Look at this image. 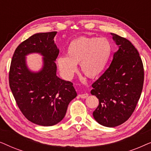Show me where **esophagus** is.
<instances>
[{"mask_svg": "<svg viewBox=\"0 0 151 151\" xmlns=\"http://www.w3.org/2000/svg\"><path fill=\"white\" fill-rule=\"evenodd\" d=\"M88 96V93H83V94H80L79 95V97L80 98H81L82 99H85L87 98Z\"/></svg>", "mask_w": 151, "mask_h": 151, "instance_id": "34e87169", "label": "esophagus"}]
</instances>
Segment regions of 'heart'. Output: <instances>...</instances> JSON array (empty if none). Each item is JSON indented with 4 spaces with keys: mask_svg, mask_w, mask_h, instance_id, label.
I'll return each instance as SVG.
<instances>
[{
    "mask_svg": "<svg viewBox=\"0 0 151 151\" xmlns=\"http://www.w3.org/2000/svg\"><path fill=\"white\" fill-rule=\"evenodd\" d=\"M112 47L108 39L80 37L72 40L67 47V56L57 59L60 71L66 79H71L80 64L81 71L90 78L100 76L110 59Z\"/></svg>",
    "mask_w": 151,
    "mask_h": 151,
    "instance_id": "obj_1",
    "label": "heart"
}]
</instances>
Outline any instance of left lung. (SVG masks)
<instances>
[{"instance_id": "1", "label": "left lung", "mask_w": 151, "mask_h": 151, "mask_svg": "<svg viewBox=\"0 0 151 151\" xmlns=\"http://www.w3.org/2000/svg\"><path fill=\"white\" fill-rule=\"evenodd\" d=\"M119 49L110 66L92 84L91 93L99 100L94 119L106 127L128 120L135 111L144 84V67L139 52L129 40L111 34Z\"/></svg>"}]
</instances>
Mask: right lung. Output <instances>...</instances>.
I'll return each instance as SVG.
<instances>
[{
	"label": "right lung",
	"mask_w": 151,
	"mask_h": 151,
	"mask_svg": "<svg viewBox=\"0 0 151 151\" xmlns=\"http://www.w3.org/2000/svg\"><path fill=\"white\" fill-rule=\"evenodd\" d=\"M56 32L34 34L18 45L12 59L9 73L11 91L18 108L28 120L49 127L65 116L69 102L77 96L73 83L56 76L55 63L59 49L54 43ZM32 52L43 56L38 72L28 69L26 55Z\"/></svg>",
	"instance_id": "add662e5"
}]
</instances>
